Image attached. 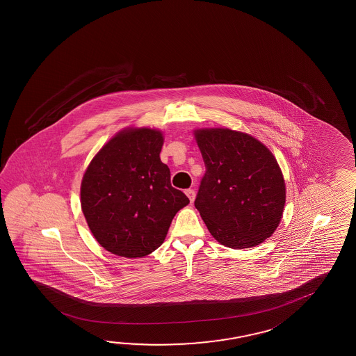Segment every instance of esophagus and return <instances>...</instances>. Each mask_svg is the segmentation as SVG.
I'll return each mask as SVG.
<instances>
[{"mask_svg":"<svg viewBox=\"0 0 356 356\" xmlns=\"http://www.w3.org/2000/svg\"><path fill=\"white\" fill-rule=\"evenodd\" d=\"M185 194L188 195V199H190V202H194L195 199V190L194 188H188V190H185Z\"/></svg>","mask_w":356,"mask_h":356,"instance_id":"esophagus-1","label":"esophagus"}]
</instances>
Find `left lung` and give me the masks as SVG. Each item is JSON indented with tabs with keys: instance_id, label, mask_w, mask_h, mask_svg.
<instances>
[{
	"instance_id": "1",
	"label": "left lung",
	"mask_w": 356,
	"mask_h": 356,
	"mask_svg": "<svg viewBox=\"0 0 356 356\" xmlns=\"http://www.w3.org/2000/svg\"><path fill=\"white\" fill-rule=\"evenodd\" d=\"M205 163L195 208L218 242L258 245L281 222L286 188L275 156L249 134L228 128L195 132Z\"/></svg>"
}]
</instances>
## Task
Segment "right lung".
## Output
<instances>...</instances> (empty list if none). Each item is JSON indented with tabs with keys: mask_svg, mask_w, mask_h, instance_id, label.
Wrapping results in <instances>:
<instances>
[{
	"mask_svg": "<svg viewBox=\"0 0 356 356\" xmlns=\"http://www.w3.org/2000/svg\"><path fill=\"white\" fill-rule=\"evenodd\" d=\"M163 138L140 128L114 136L83 177L81 210L94 238L108 252L141 258L161 245L170 224L190 200L171 186L160 160Z\"/></svg>",
	"mask_w": 356,
	"mask_h": 356,
	"instance_id": "add662e5",
	"label": "right lung"
}]
</instances>
